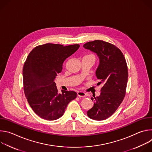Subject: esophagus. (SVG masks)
<instances>
[{
  "label": "esophagus",
  "mask_w": 152,
  "mask_h": 152,
  "mask_svg": "<svg viewBox=\"0 0 152 152\" xmlns=\"http://www.w3.org/2000/svg\"><path fill=\"white\" fill-rule=\"evenodd\" d=\"M77 95L79 97H86V94L83 91H78L77 93Z\"/></svg>",
  "instance_id": "esophagus-1"
}]
</instances>
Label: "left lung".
Listing matches in <instances>:
<instances>
[{
  "mask_svg": "<svg viewBox=\"0 0 152 152\" xmlns=\"http://www.w3.org/2000/svg\"><path fill=\"white\" fill-rule=\"evenodd\" d=\"M83 47L97 55L96 76L100 80L97 84L103 85L100 96L91 98L94 106L86 114L93 120H104L115 112L124 97L128 79L126 61L121 50L109 42L95 40Z\"/></svg>",
  "mask_w": 152,
  "mask_h": 152,
  "instance_id": "obj_1",
  "label": "left lung"
}]
</instances>
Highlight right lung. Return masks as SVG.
I'll use <instances>...</instances> for the list:
<instances>
[{
  "mask_svg": "<svg viewBox=\"0 0 152 152\" xmlns=\"http://www.w3.org/2000/svg\"><path fill=\"white\" fill-rule=\"evenodd\" d=\"M79 47L47 43L35 47L29 54L23 69L24 92L32 109L41 118L58 119L69 102L76 99L77 93L73 91L59 93L54 80L64 61Z\"/></svg>",
  "mask_w": 152,
  "mask_h": 152,
  "instance_id": "add662e5",
  "label": "right lung"
}]
</instances>
